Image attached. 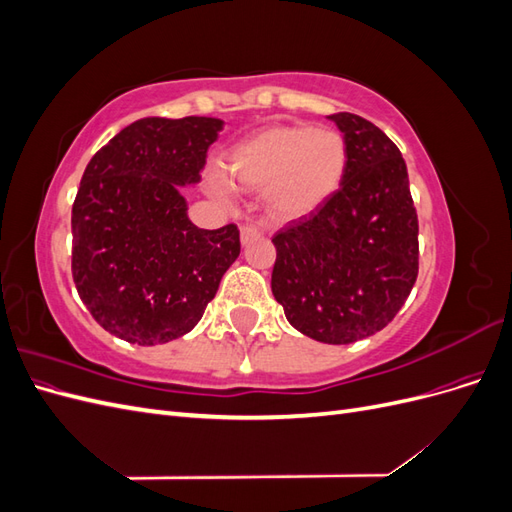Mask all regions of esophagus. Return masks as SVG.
<instances>
[{
  "instance_id": "1",
  "label": "esophagus",
  "mask_w": 512,
  "mask_h": 512,
  "mask_svg": "<svg viewBox=\"0 0 512 512\" xmlns=\"http://www.w3.org/2000/svg\"><path fill=\"white\" fill-rule=\"evenodd\" d=\"M256 237H260V230H258L256 226H252V224H245V226H241V243H243V245H247L250 241H254Z\"/></svg>"
}]
</instances>
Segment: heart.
Returning <instances> with one entry per match:
<instances>
[{
	"mask_svg": "<svg viewBox=\"0 0 512 512\" xmlns=\"http://www.w3.org/2000/svg\"><path fill=\"white\" fill-rule=\"evenodd\" d=\"M348 170V147L335 130L271 126L243 141L230 156V173L243 190H267L275 218L294 220L316 211L337 192ZM213 192L228 196L222 179Z\"/></svg>",
	"mask_w": 512,
	"mask_h": 512,
	"instance_id": "heart-1",
	"label": "heart"
}]
</instances>
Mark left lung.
<instances>
[{
    "label": "left lung",
    "instance_id": "obj_1",
    "mask_svg": "<svg viewBox=\"0 0 512 512\" xmlns=\"http://www.w3.org/2000/svg\"><path fill=\"white\" fill-rule=\"evenodd\" d=\"M344 132L348 170L309 218L277 230L271 290L294 329L324 344L382 331L418 275V218L408 168L374 123L331 115Z\"/></svg>",
    "mask_w": 512,
    "mask_h": 512
}]
</instances>
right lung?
<instances>
[{"instance_id":"1","label":"right lung","mask_w":512,"mask_h":512,"mask_svg":"<svg viewBox=\"0 0 512 512\" xmlns=\"http://www.w3.org/2000/svg\"><path fill=\"white\" fill-rule=\"evenodd\" d=\"M220 130L213 117H145L89 160L72 205V277L111 335L153 346L192 331L237 260L239 228L194 226L179 194Z\"/></svg>"}]
</instances>
